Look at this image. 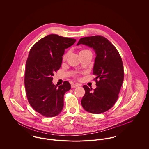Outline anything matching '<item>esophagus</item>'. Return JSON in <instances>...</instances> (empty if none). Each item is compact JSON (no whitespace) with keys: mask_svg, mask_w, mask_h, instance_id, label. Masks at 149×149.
<instances>
[{"mask_svg":"<svg viewBox=\"0 0 149 149\" xmlns=\"http://www.w3.org/2000/svg\"><path fill=\"white\" fill-rule=\"evenodd\" d=\"M79 86H80V85L78 84H72L71 85L72 88H76V87H78Z\"/></svg>","mask_w":149,"mask_h":149,"instance_id":"1","label":"esophagus"}]
</instances>
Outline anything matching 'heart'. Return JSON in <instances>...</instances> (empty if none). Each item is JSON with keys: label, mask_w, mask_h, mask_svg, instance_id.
<instances>
[{"label": "heart", "mask_w": 149, "mask_h": 149, "mask_svg": "<svg viewBox=\"0 0 149 149\" xmlns=\"http://www.w3.org/2000/svg\"><path fill=\"white\" fill-rule=\"evenodd\" d=\"M88 52H90V51H89V50H86V49L81 50L79 52V54L84 53ZM68 54H69V53H65V54H64V56H63V61L66 60V59L67 58V57H68Z\"/></svg>", "instance_id": "heart-1"}]
</instances>
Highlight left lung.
Instances as JSON below:
<instances>
[{"label": "left lung", "instance_id": "1", "mask_svg": "<svg viewBox=\"0 0 149 149\" xmlns=\"http://www.w3.org/2000/svg\"><path fill=\"white\" fill-rule=\"evenodd\" d=\"M85 45L96 53L93 74L97 87L93 91L83 85L85 95L81 103L90 113L99 114L109 110L118 99L124 79V69L121 57L115 47L101 36L81 38L77 45Z\"/></svg>", "mask_w": 149, "mask_h": 149}]
</instances>
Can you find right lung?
Here are the masks:
<instances>
[{"label": "right lung", "mask_w": 149, "mask_h": 149, "mask_svg": "<svg viewBox=\"0 0 149 149\" xmlns=\"http://www.w3.org/2000/svg\"><path fill=\"white\" fill-rule=\"evenodd\" d=\"M75 39L50 34L39 40L30 49L26 63L24 85L30 106L46 117L58 115L64 107L65 93L71 88L67 81L55 85L52 77L62 64L66 49Z\"/></svg>", "instance_id": "add662e5"}]
</instances>
